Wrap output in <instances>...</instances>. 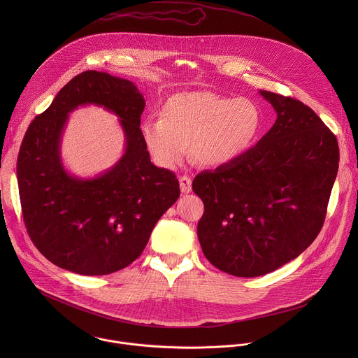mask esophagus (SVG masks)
<instances>
[{"mask_svg": "<svg viewBox=\"0 0 358 358\" xmlns=\"http://www.w3.org/2000/svg\"><path fill=\"white\" fill-rule=\"evenodd\" d=\"M179 182H180V190H182V193L187 194V193L192 192V179H190L187 175L180 176Z\"/></svg>", "mask_w": 358, "mask_h": 358, "instance_id": "esophagus-1", "label": "esophagus"}]
</instances>
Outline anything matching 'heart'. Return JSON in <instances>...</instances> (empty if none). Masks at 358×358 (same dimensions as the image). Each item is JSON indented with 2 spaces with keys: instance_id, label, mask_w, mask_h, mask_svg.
<instances>
[{
  "instance_id": "obj_1",
  "label": "heart",
  "mask_w": 358,
  "mask_h": 358,
  "mask_svg": "<svg viewBox=\"0 0 358 358\" xmlns=\"http://www.w3.org/2000/svg\"><path fill=\"white\" fill-rule=\"evenodd\" d=\"M262 127L259 107L248 98L187 92L164 104L159 118L142 125V138L155 164L176 168L193 153L201 164H230L254 146Z\"/></svg>"
}]
</instances>
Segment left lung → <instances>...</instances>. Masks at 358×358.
Returning <instances> with one entry per match:
<instances>
[{
    "instance_id": "8db88e82",
    "label": "left lung",
    "mask_w": 358,
    "mask_h": 358,
    "mask_svg": "<svg viewBox=\"0 0 358 358\" xmlns=\"http://www.w3.org/2000/svg\"><path fill=\"white\" fill-rule=\"evenodd\" d=\"M277 120L238 159L193 180L204 203L205 257L236 277H257L301 255L318 236L339 168L336 136L305 103L268 91Z\"/></svg>"
}]
</instances>
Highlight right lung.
Segmentation results:
<instances>
[{
	"mask_svg": "<svg viewBox=\"0 0 358 358\" xmlns=\"http://www.w3.org/2000/svg\"><path fill=\"white\" fill-rule=\"evenodd\" d=\"M83 103L117 113L126 134L124 155L94 180L71 177L59 159L66 115ZM145 104L134 83L88 70L70 80L27 128L16 166L22 213L33 244L53 264L83 275L129 266L179 199L176 175L155 166L143 142Z\"/></svg>",
	"mask_w": 358,
	"mask_h": 358,
	"instance_id": "add662e5",
	"label": "right lung"
}]
</instances>
